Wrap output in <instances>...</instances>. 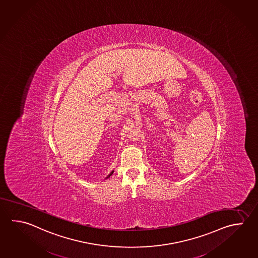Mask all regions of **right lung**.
I'll return each mask as SVG.
<instances>
[{
    "label": "right lung",
    "instance_id": "obj_1",
    "mask_svg": "<svg viewBox=\"0 0 258 258\" xmlns=\"http://www.w3.org/2000/svg\"><path fill=\"white\" fill-rule=\"evenodd\" d=\"M113 172H114V170H112L111 172H110V174H108V175H107V178H106V179H107V178H109V177H110V176H111L112 174H113Z\"/></svg>",
    "mask_w": 258,
    "mask_h": 258
}]
</instances>
